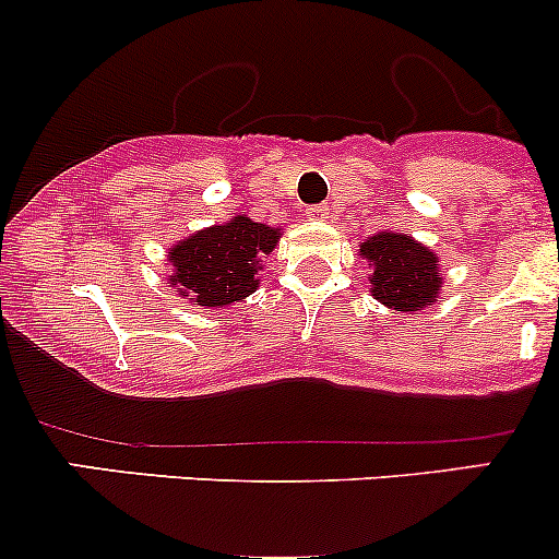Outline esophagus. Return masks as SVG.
I'll list each match as a JSON object with an SVG mask.
<instances>
[{"instance_id":"34e87169","label":"esophagus","mask_w":559,"mask_h":559,"mask_svg":"<svg viewBox=\"0 0 559 559\" xmlns=\"http://www.w3.org/2000/svg\"><path fill=\"white\" fill-rule=\"evenodd\" d=\"M306 213L313 222H324V218H330V205H311Z\"/></svg>"}]
</instances>
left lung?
Segmentation results:
<instances>
[{
    "label": "left lung",
    "instance_id": "8db88e82",
    "mask_svg": "<svg viewBox=\"0 0 559 559\" xmlns=\"http://www.w3.org/2000/svg\"><path fill=\"white\" fill-rule=\"evenodd\" d=\"M359 253L373 262V297L394 311H421L432 306L441 292L436 253L408 235L381 233L359 246Z\"/></svg>",
    "mask_w": 559,
    "mask_h": 559
}]
</instances>
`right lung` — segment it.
<instances>
[{
  "instance_id": "add662e5",
  "label": "right lung",
  "mask_w": 559,
  "mask_h": 559,
  "mask_svg": "<svg viewBox=\"0 0 559 559\" xmlns=\"http://www.w3.org/2000/svg\"><path fill=\"white\" fill-rule=\"evenodd\" d=\"M278 238V229L246 216L202 229L170 251V284L194 306H233L257 289L262 253L273 251Z\"/></svg>"
}]
</instances>
